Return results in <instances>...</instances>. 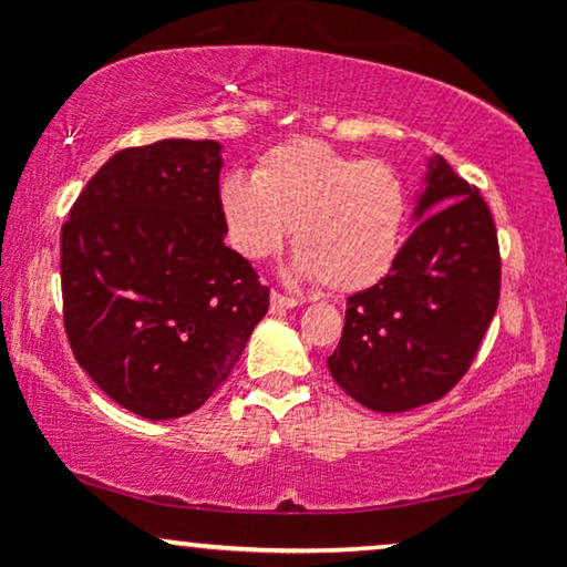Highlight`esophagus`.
<instances>
[{
  "label": "esophagus",
  "mask_w": 567,
  "mask_h": 567,
  "mask_svg": "<svg viewBox=\"0 0 567 567\" xmlns=\"http://www.w3.org/2000/svg\"><path fill=\"white\" fill-rule=\"evenodd\" d=\"M292 306H298L296 296H285V292L271 290V309H292Z\"/></svg>",
  "instance_id": "esophagus-1"
}]
</instances>
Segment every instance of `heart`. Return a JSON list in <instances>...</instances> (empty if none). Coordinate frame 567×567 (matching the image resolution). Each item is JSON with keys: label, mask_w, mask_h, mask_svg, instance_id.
Wrapping results in <instances>:
<instances>
[{"label": "heart", "mask_w": 567, "mask_h": 567, "mask_svg": "<svg viewBox=\"0 0 567 567\" xmlns=\"http://www.w3.org/2000/svg\"><path fill=\"white\" fill-rule=\"evenodd\" d=\"M220 210L234 250L245 258H269L296 225L298 275L320 277L328 290L354 292L392 269L408 199L386 162L296 138L269 148L256 178L229 175L220 184Z\"/></svg>", "instance_id": "b5f03b06"}]
</instances>
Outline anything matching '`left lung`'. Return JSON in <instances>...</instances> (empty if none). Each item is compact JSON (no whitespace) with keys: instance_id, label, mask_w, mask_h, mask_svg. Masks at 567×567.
Returning <instances> with one entry per match:
<instances>
[{"instance_id":"1","label":"left lung","mask_w":567,"mask_h":567,"mask_svg":"<svg viewBox=\"0 0 567 567\" xmlns=\"http://www.w3.org/2000/svg\"><path fill=\"white\" fill-rule=\"evenodd\" d=\"M415 226L392 269L347 298L341 341L328 357L338 386L379 413L440 400L466 375L501 298L498 234L480 188L445 162L429 175Z\"/></svg>"}]
</instances>
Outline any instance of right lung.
I'll use <instances>...</instances> for the list:
<instances>
[{"label": "right lung", "mask_w": 567, "mask_h": 567, "mask_svg": "<svg viewBox=\"0 0 567 567\" xmlns=\"http://www.w3.org/2000/svg\"><path fill=\"white\" fill-rule=\"evenodd\" d=\"M216 141L116 152L61 229L63 328L116 405L181 419L229 379L269 288L224 245Z\"/></svg>", "instance_id": "right-lung-1"}]
</instances>
